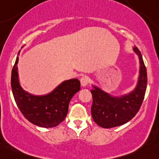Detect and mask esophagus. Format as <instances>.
Segmentation results:
<instances>
[{
  "mask_svg": "<svg viewBox=\"0 0 159 159\" xmlns=\"http://www.w3.org/2000/svg\"><path fill=\"white\" fill-rule=\"evenodd\" d=\"M80 83H81V85L83 87L86 86V85H88L89 83V80L88 76H82L81 79H80Z\"/></svg>",
  "mask_w": 159,
  "mask_h": 159,
  "instance_id": "34e87169",
  "label": "esophagus"
}]
</instances>
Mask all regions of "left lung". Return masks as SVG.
Returning <instances> with one entry per match:
<instances>
[{"instance_id": "8db88e82", "label": "left lung", "mask_w": 159, "mask_h": 159, "mask_svg": "<svg viewBox=\"0 0 159 159\" xmlns=\"http://www.w3.org/2000/svg\"><path fill=\"white\" fill-rule=\"evenodd\" d=\"M133 49L140 61V75L134 90L120 97L112 96L94 85L91 90L92 118L101 127L110 128L125 124L135 116L141 106L147 90V68L140 50L136 46Z\"/></svg>"}]
</instances>
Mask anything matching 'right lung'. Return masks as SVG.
I'll return each mask as SVG.
<instances>
[{"label": "right lung", "mask_w": 159, "mask_h": 159, "mask_svg": "<svg viewBox=\"0 0 159 159\" xmlns=\"http://www.w3.org/2000/svg\"><path fill=\"white\" fill-rule=\"evenodd\" d=\"M18 61L19 57L12 70L11 87L14 99L21 113L35 125L43 128L58 125L67 116L72 97L80 91L79 80L64 81L52 92L45 95H33L25 92L19 84Z\"/></svg>", "instance_id": "right-lung-1"}]
</instances>
